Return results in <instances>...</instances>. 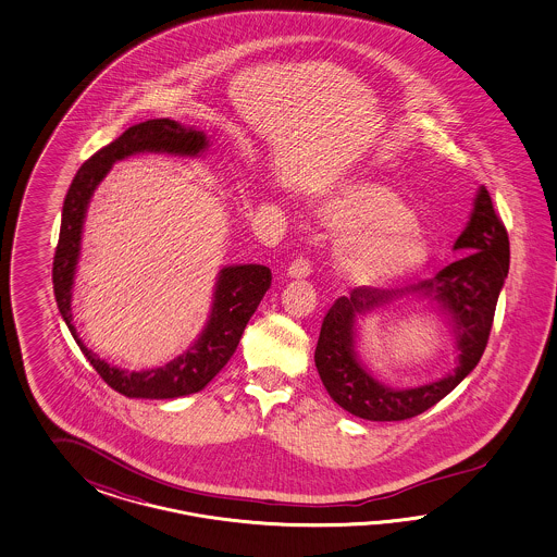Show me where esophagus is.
I'll use <instances>...</instances> for the list:
<instances>
[{
    "instance_id": "1",
    "label": "esophagus",
    "mask_w": 557,
    "mask_h": 557,
    "mask_svg": "<svg viewBox=\"0 0 557 557\" xmlns=\"http://www.w3.org/2000/svg\"><path fill=\"white\" fill-rule=\"evenodd\" d=\"M310 271H312L310 259L300 255V257H296V259L289 263L287 275H289V277H296V280H302L306 275H310Z\"/></svg>"
}]
</instances>
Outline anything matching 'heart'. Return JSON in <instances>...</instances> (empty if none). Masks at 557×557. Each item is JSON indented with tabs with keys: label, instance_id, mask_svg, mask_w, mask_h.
<instances>
[{
	"label": "heart",
	"instance_id": "obj_1",
	"mask_svg": "<svg viewBox=\"0 0 557 557\" xmlns=\"http://www.w3.org/2000/svg\"><path fill=\"white\" fill-rule=\"evenodd\" d=\"M321 219L338 231L337 268L357 284H380L419 270L431 245L410 206L389 187L359 182L322 198Z\"/></svg>",
	"mask_w": 557,
	"mask_h": 557
}]
</instances>
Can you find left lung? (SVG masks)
I'll return each instance as SVG.
<instances>
[{"label":"left lung","instance_id":"8db88e82","mask_svg":"<svg viewBox=\"0 0 557 557\" xmlns=\"http://www.w3.org/2000/svg\"><path fill=\"white\" fill-rule=\"evenodd\" d=\"M454 249L468 253L431 280L396 289L355 287L331 306L322 321L314 363L324 388L341 408L366 421H406L437 405L478 366L510 263L505 224L486 187L478 189L472 216ZM408 295L438 304L455 326L460 355L457 370L447 379L417 389L394 391L360 366L354 351L356 317Z\"/></svg>","mask_w":557,"mask_h":557}]
</instances>
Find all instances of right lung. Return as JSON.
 <instances>
[{"instance_id": "obj_1", "label": "right lung", "mask_w": 557, "mask_h": 557, "mask_svg": "<svg viewBox=\"0 0 557 557\" xmlns=\"http://www.w3.org/2000/svg\"><path fill=\"white\" fill-rule=\"evenodd\" d=\"M208 149V138L202 131L191 126H182L169 119L147 120L131 126L122 135L91 154L73 177L69 187L61 233L52 261V287L59 312L67 322L69 331L77 341L87 361L98 371L101 380L112 389L128 398H151L168 400L180 398L206 388V384L219 373L236 351V345L243 337V331L253 317L259 302L271 286V271L265 265H228L219 273L214 289L212 312L206 322L200 338L173 361L154 370L128 371L110 366L100 359L77 335L71 314L73 282L82 251L87 203L94 196V189L100 186L110 168L136 152H169L182 157H198Z\"/></svg>"}]
</instances>
